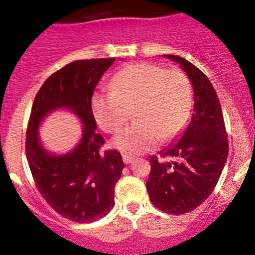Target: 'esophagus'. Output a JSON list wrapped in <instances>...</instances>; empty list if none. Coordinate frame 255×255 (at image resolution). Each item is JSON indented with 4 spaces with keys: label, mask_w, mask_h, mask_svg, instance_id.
Segmentation results:
<instances>
[{
    "label": "esophagus",
    "mask_w": 255,
    "mask_h": 255,
    "mask_svg": "<svg viewBox=\"0 0 255 255\" xmlns=\"http://www.w3.org/2000/svg\"><path fill=\"white\" fill-rule=\"evenodd\" d=\"M123 159H124V162H125V164H130V163H132V161H134V157H131V155H128V154H124Z\"/></svg>",
    "instance_id": "esophagus-1"
}]
</instances>
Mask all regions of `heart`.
Masks as SVG:
<instances>
[{"label": "heart", "mask_w": 255, "mask_h": 255, "mask_svg": "<svg viewBox=\"0 0 255 255\" xmlns=\"http://www.w3.org/2000/svg\"><path fill=\"white\" fill-rule=\"evenodd\" d=\"M111 89L94 94L92 111L101 129L116 132L134 110L135 124L121 130L111 141L112 147L128 154L147 152L159 138H173L190 115L193 89L181 70L135 64L115 76Z\"/></svg>", "instance_id": "obj_1"}]
</instances>
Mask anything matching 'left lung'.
Instances as JSON below:
<instances>
[{"label":"left lung","mask_w":255,"mask_h":255,"mask_svg":"<svg viewBox=\"0 0 255 255\" xmlns=\"http://www.w3.org/2000/svg\"><path fill=\"white\" fill-rule=\"evenodd\" d=\"M181 66L194 92V114L177 140L162 149L171 162L150 158L147 190L152 203L173 215L188 213L212 194L229 155L226 129L215 88L198 67L180 56L163 55Z\"/></svg>","instance_id":"left-lung-1"}]
</instances>
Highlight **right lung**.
Segmentation results:
<instances>
[{
	"instance_id": "1",
	"label": "right lung",
	"mask_w": 255,
	"mask_h": 255,
	"mask_svg": "<svg viewBox=\"0 0 255 255\" xmlns=\"http://www.w3.org/2000/svg\"><path fill=\"white\" fill-rule=\"evenodd\" d=\"M115 58L74 61L47 79L34 98L26 132L25 152L31 175L47 203L75 222H93L115 203V185L124 162L117 150L101 152L105 143L96 131L92 97ZM69 111L83 126L82 136L66 153L43 145L39 128L51 113Z\"/></svg>"
}]
</instances>
